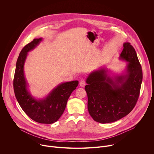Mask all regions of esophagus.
Listing matches in <instances>:
<instances>
[{
  "label": "esophagus",
  "mask_w": 154,
  "mask_h": 154,
  "mask_svg": "<svg viewBox=\"0 0 154 154\" xmlns=\"http://www.w3.org/2000/svg\"><path fill=\"white\" fill-rule=\"evenodd\" d=\"M85 85H86V83H85V82L84 80H81V81H80V86L81 87H84V86H85Z\"/></svg>",
  "instance_id": "34e87169"
}]
</instances>
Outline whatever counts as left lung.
Here are the masks:
<instances>
[{
	"label": "left lung",
	"instance_id": "8db88e82",
	"mask_svg": "<svg viewBox=\"0 0 154 154\" xmlns=\"http://www.w3.org/2000/svg\"><path fill=\"white\" fill-rule=\"evenodd\" d=\"M119 59L127 62L120 73L100 67L87 77L85 89L88 96V109L99 123L115 122L127 116L138 100L143 72L136 51L130 42L123 44Z\"/></svg>",
	"mask_w": 154,
	"mask_h": 154
}]
</instances>
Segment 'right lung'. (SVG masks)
Wrapping results in <instances>:
<instances>
[{
    "label": "right lung",
    "mask_w": 154,
    "mask_h": 154,
    "mask_svg": "<svg viewBox=\"0 0 154 154\" xmlns=\"http://www.w3.org/2000/svg\"><path fill=\"white\" fill-rule=\"evenodd\" d=\"M42 40V38L34 39L22 49L16 62L13 86L16 98L29 117L39 123L52 124L63 113L68 100L76 89L79 81L60 83L42 99H36L32 96L25 76L24 64L28 52L38 46Z\"/></svg>",
    "instance_id": "add662e5"
}]
</instances>
